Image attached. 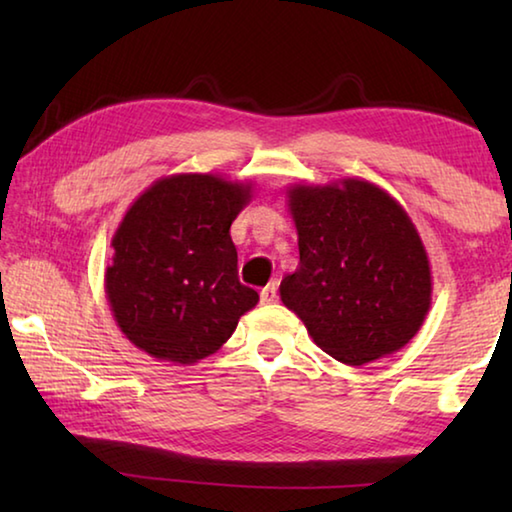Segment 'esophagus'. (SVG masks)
<instances>
[{
	"label": "esophagus",
	"instance_id": "1",
	"mask_svg": "<svg viewBox=\"0 0 512 512\" xmlns=\"http://www.w3.org/2000/svg\"><path fill=\"white\" fill-rule=\"evenodd\" d=\"M259 298H262L264 305H271V302H275L277 300V284L275 282L266 284V287L262 289V293H259Z\"/></svg>",
	"mask_w": 512,
	"mask_h": 512
}]
</instances>
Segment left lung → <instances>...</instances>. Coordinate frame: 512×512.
<instances>
[{"mask_svg": "<svg viewBox=\"0 0 512 512\" xmlns=\"http://www.w3.org/2000/svg\"><path fill=\"white\" fill-rule=\"evenodd\" d=\"M300 264L280 298L320 350L363 366L402 350L431 307V266L411 216L361 178L291 185Z\"/></svg>", "mask_w": 512, "mask_h": 512, "instance_id": "1", "label": "left lung"}]
</instances>
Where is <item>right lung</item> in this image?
<instances>
[{
  "instance_id": "right-lung-1",
  "label": "right lung",
  "mask_w": 512,
  "mask_h": 512,
  "mask_svg": "<svg viewBox=\"0 0 512 512\" xmlns=\"http://www.w3.org/2000/svg\"><path fill=\"white\" fill-rule=\"evenodd\" d=\"M253 185L173 173L144 189L112 235L106 298L135 348L192 366L230 339L259 296L237 275L230 225Z\"/></svg>"
}]
</instances>
